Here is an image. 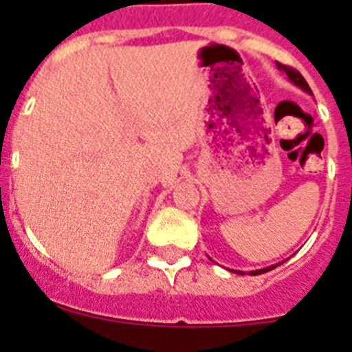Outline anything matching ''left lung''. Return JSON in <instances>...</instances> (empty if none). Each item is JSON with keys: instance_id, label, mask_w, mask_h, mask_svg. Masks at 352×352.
I'll return each mask as SVG.
<instances>
[{"instance_id": "left-lung-1", "label": "left lung", "mask_w": 352, "mask_h": 352, "mask_svg": "<svg viewBox=\"0 0 352 352\" xmlns=\"http://www.w3.org/2000/svg\"><path fill=\"white\" fill-rule=\"evenodd\" d=\"M276 68L282 72H285L287 79L291 80L292 84H296L298 88H301L303 91H307V93H312V89H310V86L307 84V80L303 79V76H301L300 72L294 70V68H291V67H285V65H282V63H276ZM275 266H270V268H264V270H256V272H250V275H261V273H266V272H270V270H273ZM236 273H241V275H243V272H236Z\"/></svg>"}]
</instances>
